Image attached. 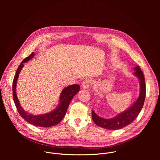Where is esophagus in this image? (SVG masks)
<instances>
[{
  "mask_svg": "<svg viewBox=\"0 0 160 160\" xmlns=\"http://www.w3.org/2000/svg\"><path fill=\"white\" fill-rule=\"evenodd\" d=\"M91 82H92V80H91L89 78H87L85 80H84L82 83V87L85 88V89H87L90 86V84H91Z\"/></svg>",
  "mask_w": 160,
  "mask_h": 160,
  "instance_id": "1",
  "label": "esophagus"
}]
</instances>
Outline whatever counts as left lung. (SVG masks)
<instances>
[{
  "label": "left lung",
  "mask_w": 160,
  "mask_h": 160,
  "mask_svg": "<svg viewBox=\"0 0 160 160\" xmlns=\"http://www.w3.org/2000/svg\"><path fill=\"white\" fill-rule=\"evenodd\" d=\"M133 75L140 82V94L138 99L127 110L119 113L115 117L106 119L100 117L92 110V118L94 122L99 127L108 130L121 129L130 124L141 112L146 98V83L142 72L139 66L134 68Z\"/></svg>",
  "instance_id": "1"
}]
</instances>
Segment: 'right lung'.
<instances>
[{"mask_svg":"<svg viewBox=\"0 0 160 160\" xmlns=\"http://www.w3.org/2000/svg\"><path fill=\"white\" fill-rule=\"evenodd\" d=\"M34 55L35 54L33 52L29 56L22 60L21 64L18 68L12 83L13 100L19 114L25 120L35 126L40 127H50L58 125L62 120L73 96L78 92L80 90V85L74 84L65 87L61 93L58 106L52 111L48 113H44L42 115H35L25 111L20 105L19 101L18 99L16 94V83L19 73L22 67L24 66L23 63L28 62L34 56Z\"/></svg>","mask_w":160,"mask_h":160,"instance_id":"1","label":"right lung"}]
</instances>
